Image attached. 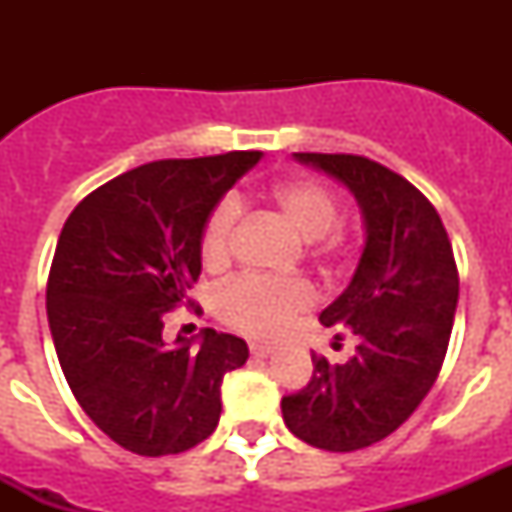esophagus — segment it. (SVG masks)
Here are the masks:
<instances>
[{
    "label": "esophagus",
    "mask_w": 512,
    "mask_h": 512,
    "mask_svg": "<svg viewBox=\"0 0 512 512\" xmlns=\"http://www.w3.org/2000/svg\"><path fill=\"white\" fill-rule=\"evenodd\" d=\"M251 356L253 359H269L271 354H274V348L271 346H264V343H251Z\"/></svg>",
    "instance_id": "esophagus-1"
}]
</instances>
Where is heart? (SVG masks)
<instances>
[{"label":"heart","mask_w":512,"mask_h":512,"mask_svg":"<svg viewBox=\"0 0 512 512\" xmlns=\"http://www.w3.org/2000/svg\"><path fill=\"white\" fill-rule=\"evenodd\" d=\"M266 200L277 207L305 238L315 259L328 266H343L356 251L354 235L341 220L338 194L320 179L292 176L266 189ZM241 220V205L235 197L217 200L200 233V256L207 269H223L230 264L235 246V230ZM318 295L307 279H269L259 274H243L217 292V315L230 328L256 338H274L300 312L310 310Z\"/></svg>","instance_id":"heart-1"}]
</instances>
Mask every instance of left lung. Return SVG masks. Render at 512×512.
Returning a JSON list of instances; mask_svg holds the SVG:
<instances>
[{
	"label": "left lung",
	"instance_id": "8db88e82",
	"mask_svg": "<svg viewBox=\"0 0 512 512\" xmlns=\"http://www.w3.org/2000/svg\"><path fill=\"white\" fill-rule=\"evenodd\" d=\"M356 194L366 246L348 289L320 315L359 336L346 364L312 351V379L282 397L284 423L325 451H356L395 433L441 372L459 300V269L441 215L418 187L354 153H295Z\"/></svg>",
	"mask_w": 512,
	"mask_h": 512
}]
</instances>
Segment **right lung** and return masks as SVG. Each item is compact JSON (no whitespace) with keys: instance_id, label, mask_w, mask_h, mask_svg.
Returning a JSON list of instances; mask_svg holds the SVG:
<instances>
[{"instance_id":"add662e5","label":"right lung","mask_w":512,"mask_h":512,"mask_svg":"<svg viewBox=\"0 0 512 512\" xmlns=\"http://www.w3.org/2000/svg\"><path fill=\"white\" fill-rule=\"evenodd\" d=\"M259 158L151 161L89 192L63 223L45 287L58 361L84 413L133 454L205 441L223 377L246 364V341L230 333L205 328L200 348H169L161 333L166 312L194 305L207 215Z\"/></svg>"}]
</instances>
